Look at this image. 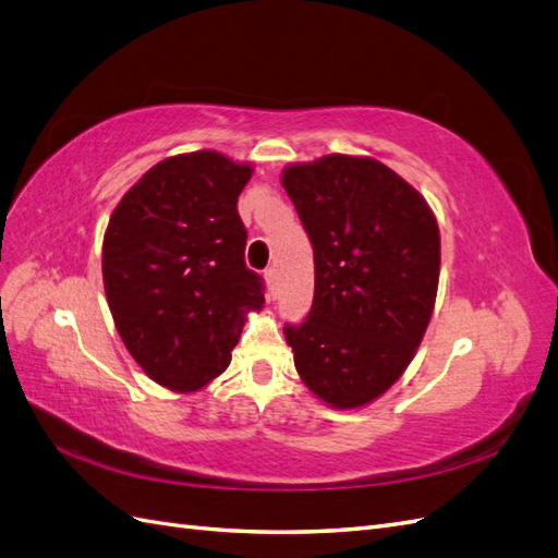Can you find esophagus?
Listing matches in <instances>:
<instances>
[{"label": "esophagus", "mask_w": 558, "mask_h": 558, "mask_svg": "<svg viewBox=\"0 0 558 558\" xmlns=\"http://www.w3.org/2000/svg\"><path fill=\"white\" fill-rule=\"evenodd\" d=\"M263 277H265V283H267L269 293H275L277 291V269L275 267H267Z\"/></svg>", "instance_id": "1"}]
</instances>
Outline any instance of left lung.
<instances>
[{
	"mask_svg": "<svg viewBox=\"0 0 558 558\" xmlns=\"http://www.w3.org/2000/svg\"><path fill=\"white\" fill-rule=\"evenodd\" d=\"M314 246V302L286 326L295 369L335 410L391 388L424 340L440 281V228L416 189L375 158L330 154L281 172Z\"/></svg>",
	"mask_w": 558,
	"mask_h": 558,
	"instance_id": "obj_1",
	"label": "left lung"
}]
</instances>
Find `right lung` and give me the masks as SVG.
<instances>
[{"label":"right lung","instance_id":"obj_1","mask_svg":"<svg viewBox=\"0 0 558 558\" xmlns=\"http://www.w3.org/2000/svg\"><path fill=\"white\" fill-rule=\"evenodd\" d=\"M253 174L218 150L165 158L118 202L102 244L118 335L144 373L177 393L230 365L263 281L244 263L238 197Z\"/></svg>","mask_w":558,"mask_h":558}]
</instances>
